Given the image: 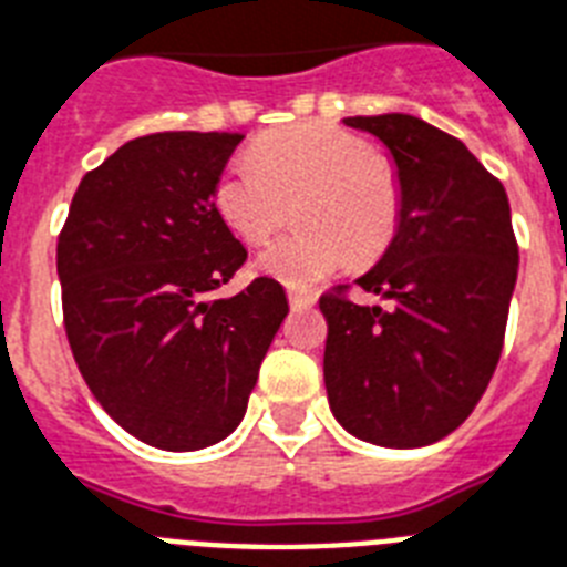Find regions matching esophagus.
I'll return each instance as SVG.
<instances>
[{
    "label": "esophagus",
    "mask_w": 567,
    "mask_h": 567,
    "mask_svg": "<svg viewBox=\"0 0 567 567\" xmlns=\"http://www.w3.org/2000/svg\"><path fill=\"white\" fill-rule=\"evenodd\" d=\"M288 299H291L293 311H302V308H311L317 302V293L306 291V288H288Z\"/></svg>",
    "instance_id": "1"
}]
</instances>
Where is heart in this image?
<instances>
[{"instance_id": "heart-1", "label": "heart", "mask_w": 567, "mask_h": 567, "mask_svg": "<svg viewBox=\"0 0 567 567\" xmlns=\"http://www.w3.org/2000/svg\"><path fill=\"white\" fill-rule=\"evenodd\" d=\"M218 218L245 245L268 241L299 204L291 233L268 245L259 268L285 285H313L346 265L386 254L403 218L398 166L365 137L334 123H297L259 137L213 187Z\"/></svg>"}]
</instances>
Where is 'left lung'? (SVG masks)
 I'll return each mask as SVG.
<instances>
[{
  "label": "left lung",
  "instance_id": "left-lung-1",
  "mask_svg": "<svg viewBox=\"0 0 567 567\" xmlns=\"http://www.w3.org/2000/svg\"><path fill=\"white\" fill-rule=\"evenodd\" d=\"M392 152L403 184L398 236L357 285L320 297L326 392L369 444L426 446L458 430L487 392L516 288L518 245L502 181L458 137L412 114L346 117Z\"/></svg>",
  "mask_w": 567,
  "mask_h": 567
}]
</instances>
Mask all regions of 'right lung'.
I'll return each mask as SVG.
<instances>
[{"label": "right lung", "mask_w": 567, "mask_h": 567, "mask_svg": "<svg viewBox=\"0 0 567 567\" xmlns=\"http://www.w3.org/2000/svg\"><path fill=\"white\" fill-rule=\"evenodd\" d=\"M241 137L155 132L123 144L83 175L56 239L65 337L85 386L130 435L169 453L239 426L288 317L270 276L213 297L247 259L213 204Z\"/></svg>", "instance_id": "add662e5"}]
</instances>
